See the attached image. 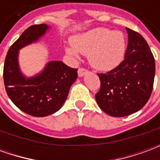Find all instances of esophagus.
I'll return each mask as SVG.
<instances>
[{
    "label": "esophagus",
    "instance_id": "obj_1",
    "mask_svg": "<svg viewBox=\"0 0 160 160\" xmlns=\"http://www.w3.org/2000/svg\"><path fill=\"white\" fill-rule=\"evenodd\" d=\"M87 73H88V70H87L86 68H80L78 70V75L80 77H82L85 74H87Z\"/></svg>",
    "mask_w": 160,
    "mask_h": 160
}]
</instances>
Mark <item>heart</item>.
Returning <instances> with one entry per match:
<instances>
[{"label":"heart","mask_w":160,"mask_h":160,"mask_svg":"<svg viewBox=\"0 0 160 160\" xmlns=\"http://www.w3.org/2000/svg\"><path fill=\"white\" fill-rule=\"evenodd\" d=\"M73 49L88 56L89 62L95 69L110 71L120 64L126 52V38L123 33L106 28H95L73 38ZM67 52L77 56V52L68 48Z\"/></svg>","instance_id":"obj_1"}]
</instances>
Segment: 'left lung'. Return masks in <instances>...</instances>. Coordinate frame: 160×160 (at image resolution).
I'll use <instances>...</instances> for the list:
<instances>
[{
	"instance_id": "left-lung-1",
	"label": "left lung",
	"mask_w": 160,
	"mask_h": 160,
	"mask_svg": "<svg viewBox=\"0 0 160 160\" xmlns=\"http://www.w3.org/2000/svg\"><path fill=\"white\" fill-rule=\"evenodd\" d=\"M128 46L124 60L106 73H98L100 89L95 98L106 114L122 118L140 111L151 96L155 61L147 41L140 33L126 28Z\"/></svg>"
}]
</instances>
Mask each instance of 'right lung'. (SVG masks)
<instances>
[{"mask_svg": "<svg viewBox=\"0 0 160 160\" xmlns=\"http://www.w3.org/2000/svg\"><path fill=\"white\" fill-rule=\"evenodd\" d=\"M48 29L46 24L28 27L8 49L3 68L9 98L20 111L37 118L59 111L78 77V69L67 66L62 61L49 62L41 73L33 77L26 78L21 73L18 62L19 50L37 42Z\"/></svg>", "mask_w": 160, "mask_h": 160, "instance_id": "1", "label": "right lung"}]
</instances>
